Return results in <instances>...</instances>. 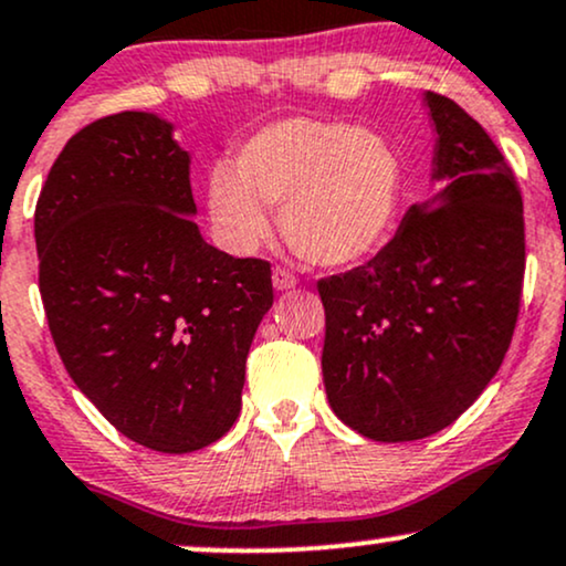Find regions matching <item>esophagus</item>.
Listing matches in <instances>:
<instances>
[{
	"label": "esophagus",
	"mask_w": 566,
	"mask_h": 566,
	"mask_svg": "<svg viewBox=\"0 0 566 566\" xmlns=\"http://www.w3.org/2000/svg\"><path fill=\"white\" fill-rule=\"evenodd\" d=\"M271 282H274V290H292L297 284V279H295V274H290L287 269H274Z\"/></svg>",
	"instance_id": "34e87169"
}]
</instances>
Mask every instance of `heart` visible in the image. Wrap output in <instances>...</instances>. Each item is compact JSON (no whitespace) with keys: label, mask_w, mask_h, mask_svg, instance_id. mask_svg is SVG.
I'll return each mask as SVG.
<instances>
[{"label":"heart","mask_w":566,"mask_h":566,"mask_svg":"<svg viewBox=\"0 0 566 566\" xmlns=\"http://www.w3.org/2000/svg\"><path fill=\"white\" fill-rule=\"evenodd\" d=\"M406 179L385 136L348 124L284 118L263 126L208 179V213L231 253L269 240V208H282L284 240L324 269L356 265L385 248Z\"/></svg>","instance_id":"obj_1"}]
</instances>
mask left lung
<instances>
[{
	"label": "left lung",
	"instance_id": "obj_1",
	"mask_svg": "<svg viewBox=\"0 0 566 566\" xmlns=\"http://www.w3.org/2000/svg\"><path fill=\"white\" fill-rule=\"evenodd\" d=\"M440 192L369 263L318 282L332 411L379 442L446 430L501 369L520 316L524 218L485 128L427 92Z\"/></svg>",
	"mask_w": 566,
	"mask_h": 566
}]
</instances>
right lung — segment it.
<instances>
[{
  "mask_svg": "<svg viewBox=\"0 0 566 566\" xmlns=\"http://www.w3.org/2000/svg\"><path fill=\"white\" fill-rule=\"evenodd\" d=\"M174 124L126 111L67 139L33 216L39 290L67 374L160 453L223 438L274 303L271 265L202 240Z\"/></svg>",
  "mask_w": 566,
  "mask_h": 566,
  "instance_id": "obj_1",
  "label": "right lung"
}]
</instances>
